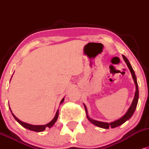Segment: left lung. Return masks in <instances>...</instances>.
<instances>
[{"label":"left lung","mask_w":149,"mask_h":149,"mask_svg":"<svg viewBox=\"0 0 149 149\" xmlns=\"http://www.w3.org/2000/svg\"><path fill=\"white\" fill-rule=\"evenodd\" d=\"M123 58L124 61L125 62V63L127 64V66L128 67L129 70H130L131 74H132V79H133V80H134V84H135V87H136V91H135V93H134V99H133V100H132V104H131L130 107H129V109H127V111H126V113H125L123 116L120 117V118L114 120V121L110 122V123H107V122L99 121V120H94V119H93V118H91V117H89L88 114V111H87L86 106L85 105V104H84V105L86 113V117H87V118L88 119L89 121H90L91 123L93 124V125H96V126H97L99 127H101V128L109 129V127L114 128V127H116L119 126V125H122V124H123L125 121L128 120L131 118V117H132V116L133 115V113L134 112V111H135L136 107H137L138 100H139V88H138L137 77H136V75H135V74H134V72L133 70V69H132V66H131L130 62H129V61L127 60V58L125 57L124 55H123Z\"/></svg>","instance_id":"obj_1"}]
</instances>
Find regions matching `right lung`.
Segmentation results:
<instances>
[{"instance_id": "obj_1", "label": "right lung", "mask_w": 149, "mask_h": 149, "mask_svg": "<svg viewBox=\"0 0 149 149\" xmlns=\"http://www.w3.org/2000/svg\"><path fill=\"white\" fill-rule=\"evenodd\" d=\"M64 97L62 100H61L60 104H61L63 102H64ZM9 107H10V106H9ZM10 111H11L12 116H14V118H15V120H17V121L18 122V123L20 124L21 125H22L23 127H25V128H26V129H28V130L35 131V132H42V131L45 130V128H46V127H49V128H50V127H52L54 125V124H55L56 122V120L58 119V113H58V109L56 113L55 116L54 117L53 119L51 120L49 123L46 124V125H31V124H29V123H25V122L22 121V120H19L18 118H17V117H16L15 115H14V113H12V111L11 109H10Z\"/></svg>"}]
</instances>
